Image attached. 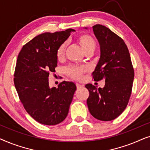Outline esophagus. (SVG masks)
I'll return each mask as SVG.
<instances>
[{
    "label": "esophagus",
    "instance_id": "obj_1",
    "mask_svg": "<svg viewBox=\"0 0 150 150\" xmlns=\"http://www.w3.org/2000/svg\"><path fill=\"white\" fill-rule=\"evenodd\" d=\"M83 86L82 85H81V84H79V83H76V87H77V89H80V88H81V87H83Z\"/></svg>",
    "mask_w": 150,
    "mask_h": 150
}]
</instances>
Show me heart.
I'll return each instance as SVG.
<instances>
[{"label": "heart", "instance_id": "1", "mask_svg": "<svg viewBox=\"0 0 150 150\" xmlns=\"http://www.w3.org/2000/svg\"><path fill=\"white\" fill-rule=\"evenodd\" d=\"M77 42L83 49V50L86 53L93 52L96 48V42L94 39L91 35L87 34H82L77 38ZM67 44V42L63 43L60 45L57 51V57L59 61L64 59L65 52H66ZM67 74L72 79L80 80L83 77V73L87 71V68L85 67H79L76 65H71L65 69Z\"/></svg>", "mask_w": 150, "mask_h": 150}]
</instances>
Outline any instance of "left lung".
<instances>
[{
    "label": "left lung",
    "mask_w": 150,
    "mask_h": 150,
    "mask_svg": "<svg viewBox=\"0 0 150 150\" xmlns=\"http://www.w3.org/2000/svg\"><path fill=\"white\" fill-rule=\"evenodd\" d=\"M93 30L100 46V57L92 74L94 81L104 80L105 85L98 89L87 84V103L93 117L106 122L120 116L128 105L134 69L128 49L120 37L101 24L93 26Z\"/></svg>",
    "instance_id": "left-lung-1"
}]
</instances>
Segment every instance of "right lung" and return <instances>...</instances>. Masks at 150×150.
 <instances>
[{
  "instance_id": "add662e5",
  "label": "right lung",
  "mask_w": 150,
  "mask_h": 150,
  "mask_svg": "<svg viewBox=\"0 0 150 150\" xmlns=\"http://www.w3.org/2000/svg\"><path fill=\"white\" fill-rule=\"evenodd\" d=\"M74 29L44 33L22 47L14 73V85L26 112L40 124L54 126L68 114L76 86L63 81L58 87H49L50 72L57 66V51Z\"/></svg>"
}]
</instances>
